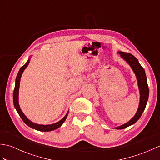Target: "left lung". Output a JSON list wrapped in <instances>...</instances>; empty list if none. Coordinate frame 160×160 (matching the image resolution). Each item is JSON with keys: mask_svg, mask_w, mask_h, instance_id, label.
<instances>
[{"mask_svg": "<svg viewBox=\"0 0 160 160\" xmlns=\"http://www.w3.org/2000/svg\"><path fill=\"white\" fill-rule=\"evenodd\" d=\"M118 53L120 54L122 58L127 61L129 64V65L131 67L132 69L133 70L134 73H135V76H136L137 78L138 87L139 89H140V104H139V107L136 114L135 115V116L129 122H127V123L123 125H121L120 127L115 128L117 129H122L135 124V122L140 119L142 113H143V111L145 109L146 106H147V103L148 99L149 89L147 84V76H146L145 71L144 69V68L140 65V63H139L136 58L134 56H132L130 53H126L123 52H119Z\"/></svg>", "mask_w": 160, "mask_h": 160, "instance_id": "1", "label": "left lung"}]
</instances>
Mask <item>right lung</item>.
Wrapping results in <instances>:
<instances>
[{"label": "right lung", "instance_id": "add662e5", "mask_svg": "<svg viewBox=\"0 0 160 160\" xmlns=\"http://www.w3.org/2000/svg\"><path fill=\"white\" fill-rule=\"evenodd\" d=\"M30 59L28 60V62H26L25 65H23L21 68H20L18 73L16 76V84H15V88L14 90H13V105H14V107L16 109L18 113L20 116V118H22V121L25 122V123L29 126V127H31L33 129H36L37 131H53L55 129L59 128L61 125L63 124V122L65 121V120L67 118L68 113H69V111L67 112V113L66 114L65 116H64L62 120H60L59 122H56L55 124H52L50 125H41V124H37L33 123V122L30 121L29 119H28L24 113H22V111L20 109V108L19 107V104H18V91H19V86H20V78H21L22 73H23L24 70H25L27 67L28 66V64L29 63Z\"/></svg>", "mask_w": 160, "mask_h": 160}]
</instances>
